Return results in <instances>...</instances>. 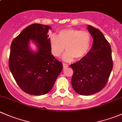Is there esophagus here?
Here are the masks:
<instances>
[{"mask_svg":"<svg viewBox=\"0 0 122 122\" xmlns=\"http://www.w3.org/2000/svg\"><path fill=\"white\" fill-rule=\"evenodd\" d=\"M62 65H63V68H67V67H68V64H66V63H63V64H62Z\"/></svg>","mask_w":122,"mask_h":122,"instance_id":"34e87169","label":"esophagus"}]
</instances>
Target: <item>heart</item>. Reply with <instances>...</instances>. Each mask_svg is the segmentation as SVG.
<instances>
[{
    "mask_svg": "<svg viewBox=\"0 0 122 122\" xmlns=\"http://www.w3.org/2000/svg\"><path fill=\"white\" fill-rule=\"evenodd\" d=\"M51 52L55 57H59L64 49V61L70 62L76 58L80 60L88 52L91 43V36L86 30L67 28L58 31L57 36L52 34L49 37Z\"/></svg>",
    "mask_w": 122,
    "mask_h": 122,
    "instance_id": "heart-1",
    "label": "heart"
}]
</instances>
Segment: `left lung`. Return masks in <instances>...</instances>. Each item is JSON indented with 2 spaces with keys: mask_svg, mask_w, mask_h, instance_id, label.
<instances>
[{
  "mask_svg": "<svg viewBox=\"0 0 122 122\" xmlns=\"http://www.w3.org/2000/svg\"><path fill=\"white\" fill-rule=\"evenodd\" d=\"M87 29L94 43L86 56L70 65L73 70L71 85L77 94L90 95L101 91L113 69L112 49L100 30L91 25Z\"/></svg>",
  "mask_w": 122,
  "mask_h": 122,
  "instance_id": "8db88e82",
  "label": "left lung"
}]
</instances>
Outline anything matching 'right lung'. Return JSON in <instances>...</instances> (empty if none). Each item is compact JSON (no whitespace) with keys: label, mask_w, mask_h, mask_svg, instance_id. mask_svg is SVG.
I'll return each mask as SVG.
<instances>
[{"label":"right lung","mask_w":122,"mask_h":122,"mask_svg":"<svg viewBox=\"0 0 122 122\" xmlns=\"http://www.w3.org/2000/svg\"><path fill=\"white\" fill-rule=\"evenodd\" d=\"M51 27L33 24L26 27L12 41L9 67L19 87L27 94L45 95L54 86L62 70V64L51 54L49 29ZM30 40L37 45L36 53L29 49Z\"/></svg>","instance_id":"add662e5"}]
</instances>
